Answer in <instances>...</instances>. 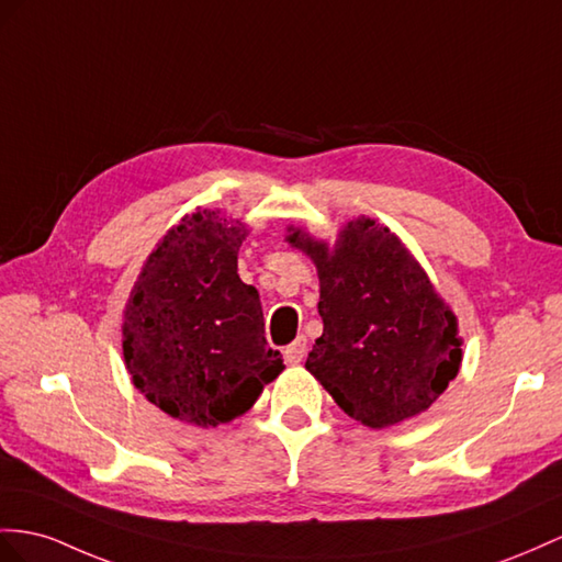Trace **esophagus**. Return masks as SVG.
<instances>
[{
  "label": "esophagus",
  "mask_w": 562,
  "mask_h": 562,
  "mask_svg": "<svg viewBox=\"0 0 562 562\" xmlns=\"http://www.w3.org/2000/svg\"><path fill=\"white\" fill-rule=\"evenodd\" d=\"M306 349H308V341H306V337L301 335V337H296L290 347L284 349V358H286V363H292V366H296V363H301L304 361V356H306Z\"/></svg>",
  "instance_id": "1"
}]
</instances>
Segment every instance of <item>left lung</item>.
I'll list each match as a JSON object with an SVG mask.
<instances>
[{
	"label": "left lung",
	"mask_w": 562,
	"mask_h": 562,
	"mask_svg": "<svg viewBox=\"0 0 562 562\" xmlns=\"http://www.w3.org/2000/svg\"><path fill=\"white\" fill-rule=\"evenodd\" d=\"M321 278L323 335L306 370L349 418L372 429L435 404L460 368L456 315L390 227L351 221L335 249L296 229Z\"/></svg>",
	"instance_id": "left-lung-1"
}]
</instances>
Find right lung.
Segmentation results:
<instances>
[{"instance_id":"obj_1","label":"right lung","mask_w":562,"mask_h":562,"mask_svg":"<svg viewBox=\"0 0 562 562\" xmlns=\"http://www.w3.org/2000/svg\"><path fill=\"white\" fill-rule=\"evenodd\" d=\"M247 229L215 211L187 215L158 244L125 306L123 356L137 390L170 418L229 423L280 375L261 299L237 276Z\"/></svg>"}]
</instances>
